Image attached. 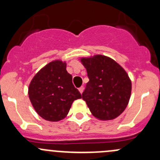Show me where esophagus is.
I'll use <instances>...</instances> for the list:
<instances>
[{"instance_id": "esophagus-1", "label": "esophagus", "mask_w": 160, "mask_h": 160, "mask_svg": "<svg viewBox=\"0 0 160 160\" xmlns=\"http://www.w3.org/2000/svg\"><path fill=\"white\" fill-rule=\"evenodd\" d=\"M83 89H84V88H83V86L80 87V88H79V91L80 92V93H83Z\"/></svg>"}]
</instances>
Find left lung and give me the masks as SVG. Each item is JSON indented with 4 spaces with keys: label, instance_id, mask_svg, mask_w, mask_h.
Here are the masks:
<instances>
[{
    "label": "left lung",
    "instance_id": "1",
    "mask_svg": "<svg viewBox=\"0 0 160 160\" xmlns=\"http://www.w3.org/2000/svg\"><path fill=\"white\" fill-rule=\"evenodd\" d=\"M88 72L82 98L90 112L100 120H112L120 115L129 101L132 83L128 74L118 63L102 55L82 58Z\"/></svg>",
    "mask_w": 160,
    "mask_h": 160
}]
</instances>
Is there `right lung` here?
I'll return each instance as SVG.
<instances>
[{"instance_id":"add662e5","label":"right lung","mask_w":160,"mask_h":160,"mask_svg":"<svg viewBox=\"0 0 160 160\" xmlns=\"http://www.w3.org/2000/svg\"><path fill=\"white\" fill-rule=\"evenodd\" d=\"M66 68V62L52 61L38 71L31 81L28 88L31 103L45 120L58 122L63 119L72 102L82 98Z\"/></svg>"}]
</instances>
